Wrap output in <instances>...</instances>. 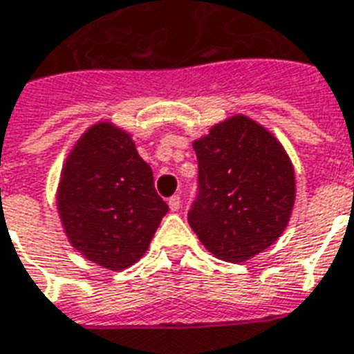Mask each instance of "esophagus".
Wrapping results in <instances>:
<instances>
[{
  "label": "esophagus",
  "instance_id": "1",
  "mask_svg": "<svg viewBox=\"0 0 354 354\" xmlns=\"http://www.w3.org/2000/svg\"><path fill=\"white\" fill-rule=\"evenodd\" d=\"M180 207H182V198L178 196V194H174V196L169 198V209H171L172 212H176Z\"/></svg>",
  "mask_w": 354,
  "mask_h": 354
}]
</instances>
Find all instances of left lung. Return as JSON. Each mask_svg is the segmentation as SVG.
<instances>
[{"instance_id": "8db88e82", "label": "left lung", "mask_w": 354, "mask_h": 354, "mask_svg": "<svg viewBox=\"0 0 354 354\" xmlns=\"http://www.w3.org/2000/svg\"><path fill=\"white\" fill-rule=\"evenodd\" d=\"M198 198L189 225L209 252L245 261L271 247L291 218L297 183L286 149L263 125L236 114L192 142Z\"/></svg>"}]
</instances>
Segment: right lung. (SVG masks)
Masks as SVG:
<instances>
[{"label":"right lung","instance_id":"right-lung-1","mask_svg":"<svg viewBox=\"0 0 354 354\" xmlns=\"http://www.w3.org/2000/svg\"><path fill=\"white\" fill-rule=\"evenodd\" d=\"M56 203L71 245L109 271L134 266L169 211L131 134L111 122L94 123L74 143Z\"/></svg>","mask_w":354,"mask_h":354}]
</instances>
